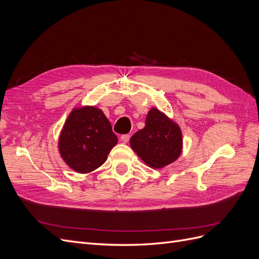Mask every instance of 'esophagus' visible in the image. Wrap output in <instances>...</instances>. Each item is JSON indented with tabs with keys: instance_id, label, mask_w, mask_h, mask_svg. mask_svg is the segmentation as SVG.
<instances>
[{
	"instance_id": "obj_1",
	"label": "esophagus",
	"mask_w": 259,
	"mask_h": 259,
	"mask_svg": "<svg viewBox=\"0 0 259 259\" xmlns=\"http://www.w3.org/2000/svg\"><path fill=\"white\" fill-rule=\"evenodd\" d=\"M120 140L121 142L123 143V144H126V143H128V140H130V135H122L121 137H120Z\"/></svg>"
}]
</instances>
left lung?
Segmentation results:
<instances>
[{
	"label": "left lung",
	"instance_id": "obj_1",
	"mask_svg": "<svg viewBox=\"0 0 259 259\" xmlns=\"http://www.w3.org/2000/svg\"><path fill=\"white\" fill-rule=\"evenodd\" d=\"M131 148L146 165L163 168L175 162L183 152V133L179 125L159 109L151 108L146 124L130 139Z\"/></svg>",
	"mask_w": 259,
	"mask_h": 259
}]
</instances>
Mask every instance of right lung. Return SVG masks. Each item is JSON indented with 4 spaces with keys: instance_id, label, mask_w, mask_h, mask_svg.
Returning <instances> with one entry per match:
<instances>
[{
    "instance_id": "right-lung-1",
    "label": "right lung",
    "mask_w": 259,
    "mask_h": 259,
    "mask_svg": "<svg viewBox=\"0 0 259 259\" xmlns=\"http://www.w3.org/2000/svg\"><path fill=\"white\" fill-rule=\"evenodd\" d=\"M116 144L117 137L103 110L83 106L69 113L58 138V151L70 168L90 174L103 165Z\"/></svg>"
}]
</instances>
